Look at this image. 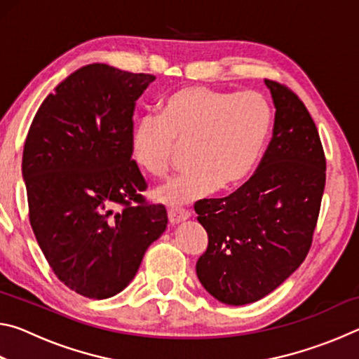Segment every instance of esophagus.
Masks as SVG:
<instances>
[{
    "label": "esophagus",
    "mask_w": 359,
    "mask_h": 359,
    "mask_svg": "<svg viewBox=\"0 0 359 359\" xmlns=\"http://www.w3.org/2000/svg\"><path fill=\"white\" fill-rule=\"evenodd\" d=\"M190 212L185 210V209H169L168 210V218H169V223L171 224H177L180 222L187 220V218H190Z\"/></svg>",
    "instance_id": "34e87169"
}]
</instances>
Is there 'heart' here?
Returning a JSON list of instances; mask_svg holds the SVG:
<instances>
[{"label": "heart", "instance_id": "1", "mask_svg": "<svg viewBox=\"0 0 359 359\" xmlns=\"http://www.w3.org/2000/svg\"><path fill=\"white\" fill-rule=\"evenodd\" d=\"M272 109L258 92H220L185 87L163 102L160 115H144L131 131L137 166L165 177L180 147H188L184 174L154 191L158 203L188 204L218 187L244 184L257 168L269 137Z\"/></svg>", "mask_w": 359, "mask_h": 359}]
</instances>
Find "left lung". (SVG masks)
Here are the masks:
<instances>
[{"instance_id": "8db88e82", "label": "left lung", "mask_w": 359, "mask_h": 359, "mask_svg": "<svg viewBox=\"0 0 359 359\" xmlns=\"http://www.w3.org/2000/svg\"><path fill=\"white\" fill-rule=\"evenodd\" d=\"M264 82L276 121L257 171L229 196L194 204L209 238L198 278L229 306L261 299L302 264L326 184L323 145L307 107L287 85Z\"/></svg>"}]
</instances>
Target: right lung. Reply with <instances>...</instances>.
<instances>
[{"label":"right lung","mask_w":359,"mask_h":359,"mask_svg":"<svg viewBox=\"0 0 359 359\" xmlns=\"http://www.w3.org/2000/svg\"><path fill=\"white\" fill-rule=\"evenodd\" d=\"M154 81L83 66L47 96L28 130L29 224L58 280L90 299L120 293L166 229L165 205L145 201L147 182L131 158L136 101Z\"/></svg>","instance_id":"1"}]
</instances>
